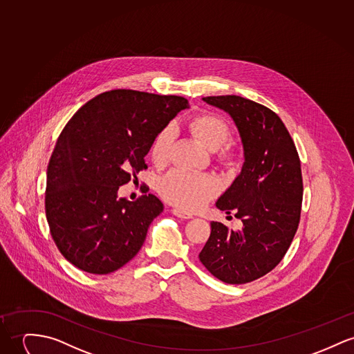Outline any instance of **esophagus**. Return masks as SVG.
<instances>
[{
  "label": "esophagus",
  "mask_w": 354,
  "mask_h": 354,
  "mask_svg": "<svg viewBox=\"0 0 354 354\" xmlns=\"http://www.w3.org/2000/svg\"><path fill=\"white\" fill-rule=\"evenodd\" d=\"M171 212L175 217L182 218V219H191L192 218V214H190V213H186V212H183L180 209H176V207H174Z\"/></svg>",
  "instance_id": "34e87169"
}]
</instances>
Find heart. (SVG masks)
<instances>
[{"instance_id": "heart-1", "label": "heart", "mask_w": 354, "mask_h": 354, "mask_svg": "<svg viewBox=\"0 0 354 354\" xmlns=\"http://www.w3.org/2000/svg\"><path fill=\"white\" fill-rule=\"evenodd\" d=\"M191 132L210 151L219 149L230 136L229 125L218 115L202 114L190 121ZM175 127L168 125L152 144V159L164 162L168 158ZM158 190L165 201L183 209L198 210L203 207L219 191L217 179L210 174H196L183 169H172L163 176Z\"/></svg>"}]
</instances>
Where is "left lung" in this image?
Wrapping results in <instances>:
<instances>
[{"instance_id": "8db88e82", "label": "left lung", "mask_w": 354, "mask_h": 354, "mask_svg": "<svg viewBox=\"0 0 354 354\" xmlns=\"http://www.w3.org/2000/svg\"><path fill=\"white\" fill-rule=\"evenodd\" d=\"M233 120L243 142L241 172L216 202L243 221L239 230L210 222L199 253L207 271L227 284L253 281L281 261L299 225L303 183L295 144L272 110L239 95L202 98Z\"/></svg>"}]
</instances>
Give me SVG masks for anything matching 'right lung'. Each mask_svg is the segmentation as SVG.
<instances>
[{
    "mask_svg": "<svg viewBox=\"0 0 354 354\" xmlns=\"http://www.w3.org/2000/svg\"><path fill=\"white\" fill-rule=\"evenodd\" d=\"M187 108L183 97L118 88L94 97L67 122L47 167L46 216L73 266L106 274L138 253L163 203L152 194L131 202L118 189L147 168L156 136Z\"/></svg>",
    "mask_w": 354,
    "mask_h": 354,
    "instance_id": "1",
    "label": "right lung"
}]
</instances>
